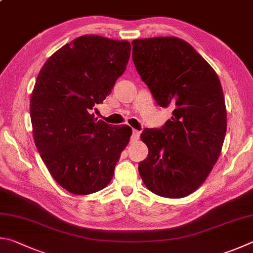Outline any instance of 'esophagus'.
<instances>
[{
	"instance_id": "obj_1",
	"label": "esophagus",
	"mask_w": 253,
	"mask_h": 253,
	"mask_svg": "<svg viewBox=\"0 0 253 253\" xmlns=\"http://www.w3.org/2000/svg\"><path fill=\"white\" fill-rule=\"evenodd\" d=\"M139 138H140V131H138V130H133V131H132L131 139L133 140V141H135V140H138Z\"/></svg>"
}]
</instances>
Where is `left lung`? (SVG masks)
<instances>
[{"label":"left lung","mask_w":253,"mask_h":253,"mask_svg":"<svg viewBox=\"0 0 253 253\" xmlns=\"http://www.w3.org/2000/svg\"><path fill=\"white\" fill-rule=\"evenodd\" d=\"M132 60L157 104L173 108L160 129H144L147 159L139 163L143 183L160 197L178 199L205 182L227 131L220 80L184 40L174 37L132 42Z\"/></svg>","instance_id":"8db88e82"}]
</instances>
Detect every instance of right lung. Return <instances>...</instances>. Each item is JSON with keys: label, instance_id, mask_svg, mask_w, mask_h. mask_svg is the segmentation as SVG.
<instances>
[{"label": "right lung", "instance_id": "1", "mask_svg": "<svg viewBox=\"0 0 253 253\" xmlns=\"http://www.w3.org/2000/svg\"><path fill=\"white\" fill-rule=\"evenodd\" d=\"M131 45L83 35L50 56L30 101L34 142L57 183L73 194L100 191L112 180L132 129L91 114L126 69Z\"/></svg>", "mask_w": 253, "mask_h": 253}]
</instances>
